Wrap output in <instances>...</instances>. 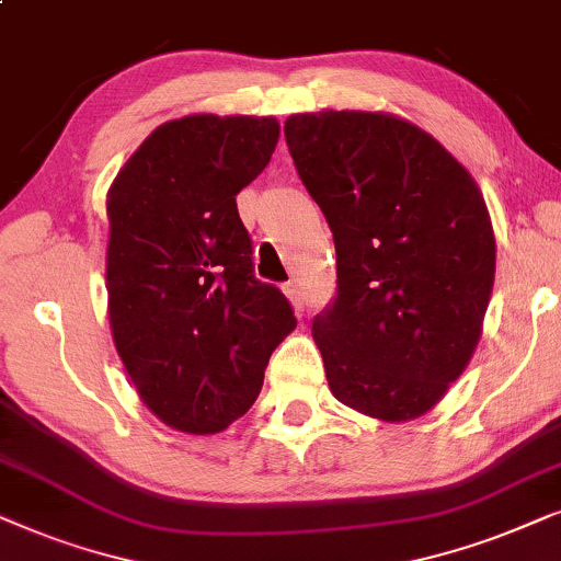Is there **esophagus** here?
Returning a JSON list of instances; mask_svg holds the SVG:
<instances>
[{
    "mask_svg": "<svg viewBox=\"0 0 561 561\" xmlns=\"http://www.w3.org/2000/svg\"><path fill=\"white\" fill-rule=\"evenodd\" d=\"M285 295L289 297V302H293V308H295L297 316H302V310H305V297H302L300 285H297V282H287V285H285Z\"/></svg>",
    "mask_w": 561,
    "mask_h": 561,
    "instance_id": "obj_1",
    "label": "esophagus"
}]
</instances>
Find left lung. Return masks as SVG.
Wrapping results in <instances>:
<instances>
[{"mask_svg": "<svg viewBox=\"0 0 561 561\" xmlns=\"http://www.w3.org/2000/svg\"><path fill=\"white\" fill-rule=\"evenodd\" d=\"M285 138L335 243V300L312 320L328 387L379 421L421 417L482 335L495 236L480 186L387 112H302Z\"/></svg>", "mask_w": 561, "mask_h": 561, "instance_id": "left-lung-1", "label": "left lung"}]
</instances>
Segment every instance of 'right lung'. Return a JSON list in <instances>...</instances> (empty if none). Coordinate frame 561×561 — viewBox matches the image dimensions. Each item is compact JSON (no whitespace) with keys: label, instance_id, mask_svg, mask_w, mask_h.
Segmentation results:
<instances>
[{"label":"right lung","instance_id":"obj_1","mask_svg":"<svg viewBox=\"0 0 561 561\" xmlns=\"http://www.w3.org/2000/svg\"><path fill=\"white\" fill-rule=\"evenodd\" d=\"M279 123L186 115L148 136L107 192V316L138 398L184 433H218L259 398L293 305L253 276L236 194Z\"/></svg>","mask_w":561,"mask_h":561}]
</instances>
